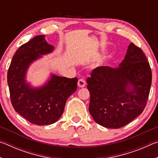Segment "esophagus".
<instances>
[{
  "mask_svg": "<svg viewBox=\"0 0 158 158\" xmlns=\"http://www.w3.org/2000/svg\"><path fill=\"white\" fill-rule=\"evenodd\" d=\"M77 85L79 88H83L85 85V81L84 79H79L78 83H77Z\"/></svg>",
  "mask_w": 158,
  "mask_h": 158,
  "instance_id": "esophagus-1",
  "label": "esophagus"
}]
</instances>
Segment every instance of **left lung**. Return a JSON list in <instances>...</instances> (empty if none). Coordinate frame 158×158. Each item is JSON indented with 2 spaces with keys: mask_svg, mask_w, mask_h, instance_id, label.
I'll use <instances>...</instances> for the list:
<instances>
[{
  "mask_svg": "<svg viewBox=\"0 0 158 158\" xmlns=\"http://www.w3.org/2000/svg\"><path fill=\"white\" fill-rule=\"evenodd\" d=\"M151 81L145 54L131 42L117 68L98 67L88 78L90 115L98 124L106 128L125 126L142 113Z\"/></svg>",
  "mask_w": 158,
  "mask_h": 158,
  "instance_id": "8db88e82",
  "label": "left lung"
}]
</instances>
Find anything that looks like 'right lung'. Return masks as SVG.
<instances>
[{
    "label": "right lung",
    "mask_w": 158,
    "mask_h": 158,
    "mask_svg": "<svg viewBox=\"0 0 158 158\" xmlns=\"http://www.w3.org/2000/svg\"><path fill=\"white\" fill-rule=\"evenodd\" d=\"M54 47L41 35L21 46L7 72L10 98L15 110L37 125L54 123L62 116L66 101L77 90V78L69 79L51 73L46 82L33 86L27 80L30 66L52 53Z\"/></svg>",
    "instance_id": "obj_1"
}]
</instances>
